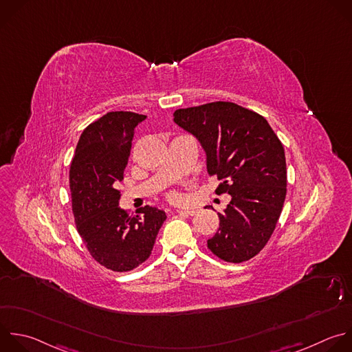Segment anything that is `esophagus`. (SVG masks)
<instances>
[{"instance_id": "34e87169", "label": "esophagus", "mask_w": 352, "mask_h": 352, "mask_svg": "<svg viewBox=\"0 0 352 352\" xmlns=\"http://www.w3.org/2000/svg\"><path fill=\"white\" fill-rule=\"evenodd\" d=\"M177 212L178 214H185V215H195L196 210H193V208H178Z\"/></svg>"}]
</instances>
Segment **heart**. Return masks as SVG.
Returning a JSON list of instances; mask_svg holds the SVG:
<instances>
[{
    "mask_svg": "<svg viewBox=\"0 0 352 352\" xmlns=\"http://www.w3.org/2000/svg\"><path fill=\"white\" fill-rule=\"evenodd\" d=\"M171 199H178V196H177L175 193H173V195H171Z\"/></svg>",
    "mask_w": 352,
    "mask_h": 352,
    "instance_id": "1",
    "label": "heart"
}]
</instances>
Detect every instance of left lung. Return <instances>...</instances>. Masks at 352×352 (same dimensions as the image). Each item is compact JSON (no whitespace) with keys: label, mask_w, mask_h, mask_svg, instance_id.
Masks as SVG:
<instances>
[{"label":"left lung","mask_w":352,"mask_h":352,"mask_svg":"<svg viewBox=\"0 0 352 352\" xmlns=\"http://www.w3.org/2000/svg\"><path fill=\"white\" fill-rule=\"evenodd\" d=\"M174 123L200 142L208 175L221 182L215 192L230 195L207 248L228 263L253 258L270 241L286 197L282 142L263 116L232 102L178 109Z\"/></svg>","instance_id":"left-lung-1"}]
</instances>
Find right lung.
I'll use <instances>...</instances> for the list:
<instances>
[{
  "label": "right lung",
  "instance_id": "add662e5",
  "mask_svg": "<svg viewBox=\"0 0 352 352\" xmlns=\"http://www.w3.org/2000/svg\"><path fill=\"white\" fill-rule=\"evenodd\" d=\"M146 119L133 111H109L81 134L70 166L72 208L78 235L92 258L127 272L146 261L167 215L145 206L129 215L117 184L129 163L135 127Z\"/></svg>",
  "mask_w": 352,
  "mask_h": 352
}]
</instances>
